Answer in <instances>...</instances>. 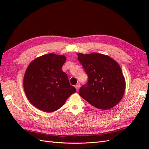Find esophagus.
Here are the masks:
<instances>
[{"instance_id": "obj_1", "label": "esophagus", "mask_w": 149, "mask_h": 149, "mask_svg": "<svg viewBox=\"0 0 149 149\" xmlns=\"http://www.w3.org/2000/svg\"><path fill=\"white\" fill-rule=\"evenodd\" d=\"M75 88H76V90H77V91H78V89L80 88V84H77L76 85H75Z\"/></svg>"}]
</instances>
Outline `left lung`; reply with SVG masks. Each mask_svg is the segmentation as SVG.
Masks as SVG:
<instances>
[{
    "label": "left lung",
    "instance_id": "obj_1",
    "mask_svg": "<svg viewBox=\"0 0 149 149\" xmlns=\"http://www.w3.org/2000/svg\"><path fill=\"white\" fill-rule=\"evenodd\" d=\"M79 61L88 75L87 83L79 94L93 106L101 110L114 107L123 97L125 81L120 67L111 57L93 53L78 54Z\"/></svg>",
    "mask_w": 149,
    "mask_h": 149
}]
</instances>
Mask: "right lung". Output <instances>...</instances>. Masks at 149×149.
<instances>
[{
    "label": "right lung",
    "instance_id": "right-lung-1",
    "mask_svg": "<svg viewBox=\"0 0 149 149\" xmlns=\"http://www.w3.org/2000/svg\"><path fill=\"white\" fill-rule=\"evenodd\" d=\"M64 55L49 53L34 60L28 66L24 78L26 96L32 104L44 112L58 110L76 89L61 70Z\"/></svg>",
    "mask_w": 149,
    "mask_h": 149
}]
</instances>
